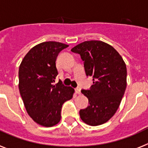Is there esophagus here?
Here are the masks:
<instances>
[{
	"label": "esophagus",
	"instance_id": "esophagus-1",
	"mask_svg": "<svg viewBox=\"0 0 148 148\" xmlns=\"http://www.w3.org/2000/svg\"><path fill=\"white\" fill-rule=\"evenodd\" d=\"M75 93L78 94V95H81V88H76L75 89Z\"/></svg>",
	"mask_w": 148,
	"mask_h": 148
}]
</instances>
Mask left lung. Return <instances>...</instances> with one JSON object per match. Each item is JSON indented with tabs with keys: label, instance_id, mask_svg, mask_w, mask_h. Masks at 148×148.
Listing matches in <instances>:
<instances>
[{
	"label": "left lung",
	"instance_id": "1",
	"mask_svg": "<svg viewBox=\"0 0 148 148\" xmlns=\"http://www.w3.org/2000/svg\"><path fill=\"white\" fill-rule=\"evenodd\" d=\"M71 51L81 56L86 75L94 81L89 90H82L89 106L80 110V118L89 125H102L115 114L125 93V62L111 45L101 41H84Z\"/></svg>",
	"mask_w": 148,
	"mask_h": 148
}]
</instances>
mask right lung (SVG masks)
I'll return each instance as SVG.
<instances>
[{
	"mask_svg": "<svg viewBox=\"0 0 148 148\" xmlns=\"http://www.w3.org/2000/svg\"><path fill=\"white\" fill-rule=\"evenodd\" d=\"M69 45L46 41L35 45L26 53L19 69V89L28 114L45 127L57 125L61 119L62 105L73 98L74 89L59 82L56 60Z\"/></svg>",
	"mask_w": 148,
	"mask_h": 148,
	"instance_id": "add662e5",
	"label": "right lung"
}]
</instances>
